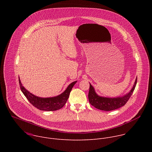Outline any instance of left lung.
<instances>
[{"instance_id":"1","label":"left lung","mask_w":152,"mask_h":152,"mask_svg":"<svg viewBox=\"0 0 152 152\" xmlns=\"http://www.w3.org/2000/svg\"><path fill=\"white\" fill-rule=\"evenodd\" d=\"M137 82V77L135 79L132 89L129 93L123 96L116 97H106L99 96L96 93L93 86L91 83H90V90L88 93L89 102L92 106L100 110L110 111L118 109V108L124 106L127 103L129 98L131 97L135 90Z\"/></svg>"}]
</instances>
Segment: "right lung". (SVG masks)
Here are the masks:
<instances>
[{"mask_svg": "<svg viewBox=\"0 0 152 152\" xmlns=\"http://www.w3.org/2000/svg\"><path fill=\"white\" fill-rule=\"evenodd\" d=\"M18 80L20 89L29 102L38 110L46 111H56L62 108L66 103L72 88L77 82L76 80L71 83L66 90L58 96L52 97H40L28 91L21 84L20 77Z\"/></svg>", "mask_w": 152, "mask_h": 152, "instance_id": "obj_1", "label": "right lung"}]
</instances>
